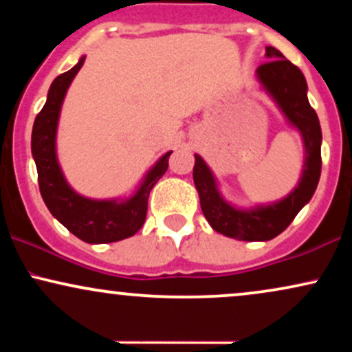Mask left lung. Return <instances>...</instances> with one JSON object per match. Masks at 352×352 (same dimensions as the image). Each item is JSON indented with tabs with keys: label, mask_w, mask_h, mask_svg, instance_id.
<instances>
[{
	"label": "left lung",
	"mask_w": 352,
	"mask_h": 352,
	"mask_svg": "<svg viewBox=\"0 0 352 352\" xmlns=\"http://www.w3.org/2000/svg\"><path fill=\"white\" fill-rule=\"evenodd\" d=\"M266 58L268 60L256 69V78L286 120L300 131L305 144V165L298 187L280 201L243 210L230 205L220 195L215 175L199 153H195L193 167L200 207L210 227L221 235L243 241H268L285 232L311 200L321 175V125L309 106L305 76L276 47L266 46Z\"/></svg>",
	"instance_id": "obj_1"
}]
</instances>
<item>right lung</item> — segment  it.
Here are the masks:
<instances>
[{"label": "right lung", "instance_id": "obj_1", "mask_svg": "<svg viewBox=\"0 0 352 352\" xmlns=\"http://www.w3.org/2000/svg\"><path fill=\"white\" fill-rule=\"evenodd\" d=\"M84 59L86 56H82L72 69L52 80L46 104L36 116L31 151L38 168L41 197L52 217L86 243H112L135 235L142 228L147 215L148 193L167 172L172 152L164 153L157 160L137 192L129 199L92 200L79 195L69 187L56 155V132L64 96L82 67Z\"/></svg>", "mask_w": 352, "mask_h": 352}]
</instances>
